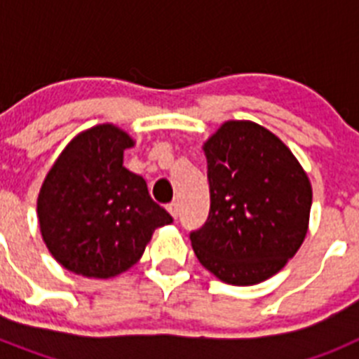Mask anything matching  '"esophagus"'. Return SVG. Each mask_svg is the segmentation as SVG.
Instances as JSON below:
<instances>
[{
    "label": "esophagus",
    "instance_id": "esophagus-1",
    "mask_svg": "<svg viewBox=\"0 0 359 359\" xmlns=\"http://www.w3.org/2000/svg\"><path fill=\"white\" fill-rule=\"evenodd\" d=\"M167 212H169V214L172 215L174 219H177V215H180V205H177L176 201H174V203H170L169 207H167Z\"/></svg>",
    "mask_w": 359,
    "mask_h": 359
}]
</instances>
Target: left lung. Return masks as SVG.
Listing matches in <instances>:
<instances>
[{"instance_id":"1","label":"left lung","mask_w":359,"mask_h":359,"mask_svg":"<svg viewBox=\"0 0 359 359\" xmlns=\"http://www.w3.org/2000/svg\"><path fill=\"white\" fill-rule=\"evenodd\" d=\"M210 214L190 233L203 268L233 286L273 277L309 228L313 189L277 135L252 120H228L203 144Z\"/></svg>"}]
</instances>
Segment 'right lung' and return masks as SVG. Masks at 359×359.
I'll return each instance as SVG.
<instances>
[{
	"label": "right lung",
	"mask_w": 359,
	"mask_h": 359,
	"mask_svg": "<svg viewBox=\"0 0 359 359\" xmlns=\"http://www.w3.org/2000/svg\"><path fill=\"white\" fill-rule=\"evenodd\" d=\"M129 133L98 123L62 149L37 196L41 236L62 268L111 278L140 261L158 226L172 223L142 176L123 167Z\"/></svg>",
	"instance_id": "right-lung-1"
}]
</instances>
